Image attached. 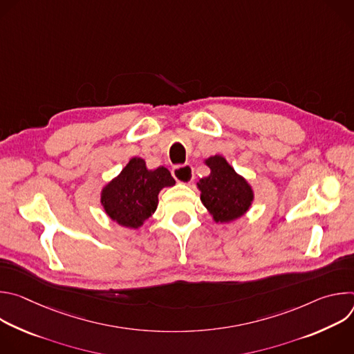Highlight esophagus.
Instances as JSON below:
<instances>
[{
	"instance_id": "obj_1",
	"label": "esophagus",
	"mask_w": 354,
	"mask_h": 354,
	"mask_svg": "<svg viewBox=\"0 0 354 354\" xmlns=\"http://www.w3.org/2000/svg\"><path fill=\"white\" fill-rule=\"evenodd\" d=\"M172 175L180 183H190L193 180V178H194L193 167L189 165V164H186V165H176L172 169Z\"/></svg>"
}]
</instances>
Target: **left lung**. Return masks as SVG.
<instances>
[{"label": "left lung", "mask_w": 354, "mask_h": 354, "mask_svg": "<svg viewBox=\"0 0 354 354\" xmlns=\"http://www.w3.org/2000/svg\"><path fill=\"white\" fill-rule=\"evenodd\" d=\"M206 164L212 172L201 178L197 186L201 203L213 214L216 223H228L245 214L254 200L248 182L220 156L210 157Z\"/></svg>", "instance_id": "obj_1"}]
</instances>
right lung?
Segmentation results:
<instances>
[{"label":"right lung","mask_w":354,"mask_h":354,"mask_svg":"<svg viewBox=\"0 0 354 354\" xmlns=\"http://www.w3.org/2000/svg\"><path fill=\"white\" fill-rule=\"evenodd\" d=\"M174 185L175 179L167 168L148 171L144 160L133 158L104 189L102 205L113 221L137 228L156 212L160 190Z\"/></svg>","instance_id":"1"}]
</instances>
